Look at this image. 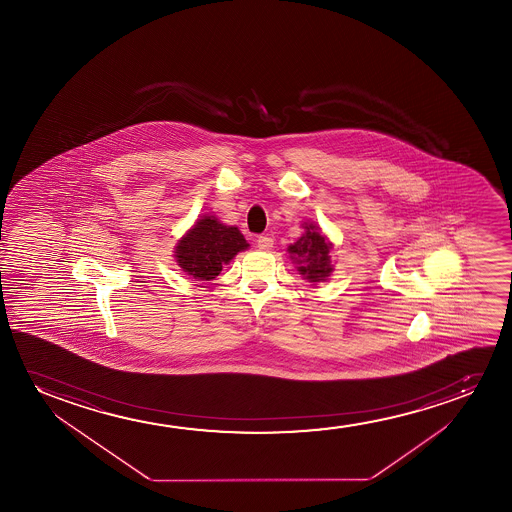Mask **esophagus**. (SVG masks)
<instances>
[{
  "mask_svg": "<svg viewBox=\"0 0 512 512\" xmlns=\"http://www.w3.org/2000/svg\"><path fill=\"white\" fill-rule=\"evenodd\" d=\"M274 241L273 238H269V236H259L257 238V246H259L260 250H271L273 248Z\"/></svg>",
  "mask_w": 512,
  "mask_h": 512,
  "instance_id": "1",
  "label": "esophagus"
}]
</instances>
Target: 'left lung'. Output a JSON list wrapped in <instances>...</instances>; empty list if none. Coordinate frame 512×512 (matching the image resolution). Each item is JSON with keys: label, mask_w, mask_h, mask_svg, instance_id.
Listing matches in <instances>:
<instances>
[{"label": "left lung", "mask_w": 512, "mask_h": 512, "mask_svg": "<svg viewBox=\"0 0 512 512\" xmlns=\"http://www.w3.org/2000/svg\"><path fill=\"white\" fill-rule=\"evenodd\" d=\"M302 229L304 234L294 245L288 246L287 252L292 264H295L297 273L301 274L304 280L316 285L327 280L334 271V264L330 259L334 245L315 222H304Z\"/></svg>", "instance_id": "left-lung-1"}]
</instances>
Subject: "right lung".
Returning a JSON list of instances; mask_svg holds the SVG:
<instances>
[{
  "instance_id": "add662e5",
  "label": "right lung",
  "mask_w": 512,
  "mask_h": 512,
  "mask_svg": "<svg viewBox=\"0 0 512 512\" xmlns=\"http://www.w3.org/2000/svg\"><path fill=\"white\" fill-rule=\"evenodd\" d=\"M248 246L238 227L222 224L215 215L204 213L178 239L173 257L176 266L192 280L210 281Z\"/></svg>"
}]
</instances>
